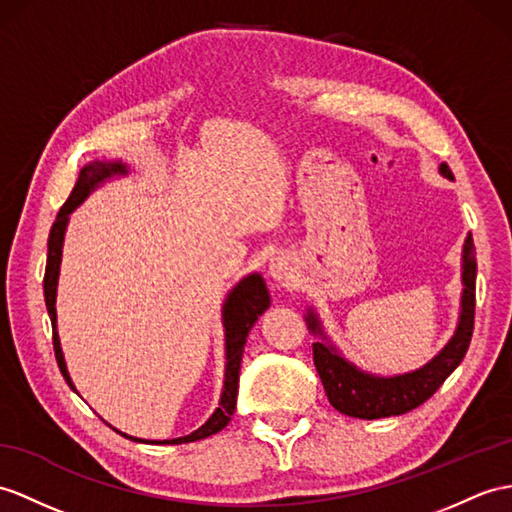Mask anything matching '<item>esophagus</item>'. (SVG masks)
Listing matches in <instances>:
<instances>
[{"label": "esophagus", "mask_w": 512, "mask_h": 512, "mask_svg": "<svg viewBox=\"0 0 512 512\" xmlns=\"http://www.w3.org/2000/svg\"><path fill=\"white\" fill-rule=\"evenodd\" d=\"M269 273H271L273 280H278L282 284H289L293 280V273H295L293 260L289 256H284V254L271 256V260H269Z\"/></svg>", "instance_id": "1"}]
</instances>
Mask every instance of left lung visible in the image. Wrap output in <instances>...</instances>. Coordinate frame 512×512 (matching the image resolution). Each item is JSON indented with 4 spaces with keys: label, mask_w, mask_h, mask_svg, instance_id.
Instances as JSON below:
<instances>
[{
    "label": "left lung",
    "mask_w": 512,
    "mask_h": 512,
    "mask_svg": "<svg viewBox=\"0 0 512 512\" xmlns=\"http://www.w3.org/2000/svg\"><path fill=\"white\" fill-rule=\"evenodd\" d=\"M439 173L447 180H454L445 162L439 165ZM476 267V247L471 234H467L463 263H460L463 293H460V313L452 339L426 365L397 376H378L350 363L323 328L317 310L308 306L304 319L308 330L317 336L313 358L330 404L347 417L382 419L404 415L432 397L447 376L463 363L471 343L473 313H476Z\"/></svg>",
    "instance_id": "8db88e82"
}]
</instances>
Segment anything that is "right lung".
Masks as SVG:
<instances>
[{
	"label": "right lung",
	"mask_w": 512,
	"mask_h": 512,
	"mask_svg": "<svg viewBox=\"0 0 512 512\" xmlns=\"http://www.w3.org/2000/svg\"><path fill=\"white\" fill-rule=\"evenodd\" d=\"M128 173H130V167H128V162H123V160H91L89 165H84L80 169L76 186H73L69 199L62 204L54 226H52V230H49L47 265H45V278H43L45 306H47L49 319H52L54 352H56L60 373L76 393H78V389L69 376L65 354H62V347H60L58 317H56V295H58V276H60V263H62V245H65V234H67L69 217L73 210H76L91 193H95L99 186L110 182V180H115V178H126ZM269 304H271V295L267 291L265 278L260 276L258 271L247 273L245 278H241L232 286L228 297L223 299L221 323H223V332H226V373H223V389H221V397H219V408H215V413L208 417V421L202 428H197L195 432L186 434V436H178V439H167V441H145V439H136V436H128L126 432H119L117 428L115 430L132 441L152 443V445H173V443L178 445V443H193L199 439H206V436H213L219 430L226 428L230 423V417L236 410V395H239V371H241V360H243V350L247 343V334L254 328L258 317L269 308Z\"/></svg>",
	"instance_id": "right-lung-1"
}]
</instances>
